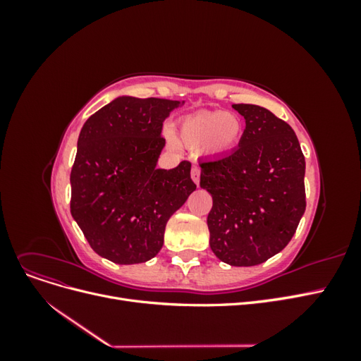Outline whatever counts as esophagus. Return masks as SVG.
Returning a JSON list of instances; mask_svg holds the SVG:
<instances>
[{
  "label": "esophagus",
  "instance_id": "obj_1",
  "mask_svg": "<svg viewBox=\"0 0 361 361\" xmlns=\"http://www.w3.org/2000/svg\"><path fill=\"white\" fill-rule=\"evenodd\" d=\"M191 179L194 180L195 185H199V182H200V169L197 166H194L191 169Z\"/></svg>",
  "mask_w": 361,
  "mask_h": 361
}]
</instances>
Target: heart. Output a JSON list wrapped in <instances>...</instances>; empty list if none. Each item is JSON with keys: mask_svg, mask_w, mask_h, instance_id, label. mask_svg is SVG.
I'll use <instances>...</instances> for the list:
<instances>
[{"mask_svg": "<svg viewBox=\"0 0 361 361\" xmlns=\"http://www.w3.org/2000/svg\"><path fill=\"white\" fill-rule=\"evenodd\" d=\"M244 133L241 117L220 110L199 111L180 120L178 134L185 146L202 147L211 155L233 150Z\"/></svg>", "mask_w": 361, "mask_h": 361, "instance_id": "obj_1", "label": "heart"}]
</instances>
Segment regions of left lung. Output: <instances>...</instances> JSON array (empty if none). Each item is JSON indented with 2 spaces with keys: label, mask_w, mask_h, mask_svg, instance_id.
<instances>
[{
  "label": "left lung",
  "mask_w": 361,
  "mask_h": 361,
  "mask_svg": "<svg viewBox=\"0 0 361 361\" xmlns=\"http://www.w3.org/2000/svg\"><path fill=\"white\" fill-rule=\"evenodd\" d=\"M244 116L239 147L202 161L212 195L211 250L232 267H253L285 248L305 211V161L293 129L267 108L233 104Z\"/></svg>",
  "instance_id": "8db88e82"
}]
</instances>
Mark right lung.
I'll return each mask as SVG.
<instances>
[{"label": "right lung", "mask_w": 361, "mask_h": 361, "mask_svg": "<svg viewBox=\"0 0 361 361\" xmlns=\"http://www.w3.org/2000/svg\"><path fill=\"white\" fill-rule=\"evenodd\" d=\"M178 101L123 96L87 118L71 171V214L97 255L120 265L158 255L169 218L195 190L191 162L157 169Z\"/></svg>", "instance_id": "obj_1"}]
</instances>
